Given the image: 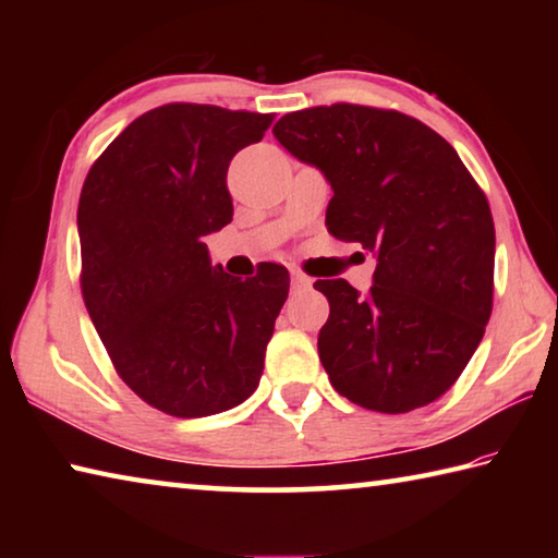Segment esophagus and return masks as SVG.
<instances>
[{
    "label": "esophagus",
    "mask_w": 558,
    "mask_h": 558,
    "mask_svg": "<svg viewBox=\"0 0 558 558\" xmlns=\"http://www.w3.org/2000/svg\"><path fill=\"white\" fill-rule=\"evenodd\" d=\"M290 286H292V290H305V288L313 286V280H310L307 276H302V272H292Z\"/></svg>",
    "instance_id": "obj_1"
}]
</instances>
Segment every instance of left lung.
<instances>
[{
    "instance_id": "1",
    "label": "left lung",
    "mask_w": 558,
    "mask_h": 558,
    "mask_svg": "<svg viewBox=\"0 0 558 558\" xmlns=\"http://www.w3.org/2000/svg\"><path fill=\"white\" fill-rule=\"evenodd\" d=\"M272 135L332 186L327 231L376 253L366 295L344 278L315 282L329 300L317 337L329 381L381 413L436 401L493 313L495 223L483 189L438 132L396 110H298Z\"/></svg>"
}]
</instances>
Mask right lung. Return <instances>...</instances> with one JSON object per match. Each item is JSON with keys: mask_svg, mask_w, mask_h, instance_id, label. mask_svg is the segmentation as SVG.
Wrapping results in <instances>:
<instances>
[{"mask_svg": "<svg viewBox=\"0 0 558 558\" xmlns=\"http://www.w3.org/2000/svg\"><path fill=\"white\" fill-rule=\"evenodd\" d=\"M272 116L172 102L140 116L90 167L78 202L83 300L132 391L179 418L256 391L290 276L233 278L204 235L233 219L226 172Z\"/></svg>", "mask_w": 558, "mask_h": 558, "instance_id": "right-lung-1", "label": "right lung"}]
</instances>
